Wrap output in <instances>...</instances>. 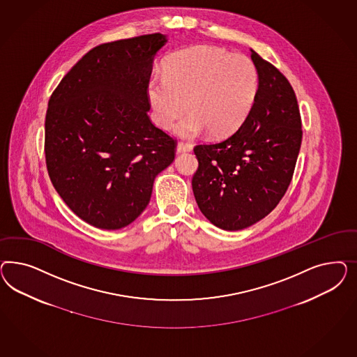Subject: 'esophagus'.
I'll return each instance as SVG.
<instances>
[{
    "label": "esophagus",
    "instance_id": "1",
    "mask_svg": "<svg viewBox=\"0 0 357 357\" xmlns=\"http://www.w3.org/2000/svg\"><path fill=\"white\" fill-rule=\"evenodd\" d=\"M192 151V145L191 144H187V142H178L176 145V153H183V151Z\"/></svg>",
    "mask_w": 357,
    "mask_h": 357
}]
</instances>
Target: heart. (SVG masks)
<instances>
[{"mask_svg": "<svg viewBox=\"0 0 357 357\" xmlns=\"http://www.w3.org/2000/svg\"><path fill=\"white\" fill-rule=\"evenodd\" d=\"M258 72L248 56L215 47H192L170 59L166 76L151 77L148 86L154 120L169 128L184 109L174 132L195 137L208 130L225 137L241 127L254 106Z\"/></svg>", "mask_w": 357, "mask_h": 357, "instance_id": "1", "label": "heart"}]
</instances>
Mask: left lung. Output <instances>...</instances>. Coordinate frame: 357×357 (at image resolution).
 <instances>
[{
    "label": "left lung",
    "mask_w": 357,
    "mask_h": 357,
    "mask_svg": "<svg viewBox=\"0 0 357 357\" xmlns=\"http://www.w3.org/2000/svg\"><path fill=\"white\" fill-rule=\"evenodd\" d=\"M258 93L248 118L225 140L195 146V200L217 227L241 230L267 216L292 181L303 130L289 81L254 50Z\"/></svg>",
    "instance_id": "left-lung-1"
}]
</instances>
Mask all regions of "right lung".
<instances>
[{
    "mask_svg": "<svg viewBox=\"0 0 357 357\" xmlns=\"http://www.w3.org/2000/svg\"><path fill=\"white\" fill-rule=\"evenodd\" d=\"M167 43L151 33L100 44L61 79L45 115V162L54 190L87 224L130 225L175 157V141L151 123L153 61Z\"/></svg>",
    "mask_w": 357,
    "mask_h": 357,
    "instance_id": "add662e5",
    "label": "right lung"
}]
</instances>
